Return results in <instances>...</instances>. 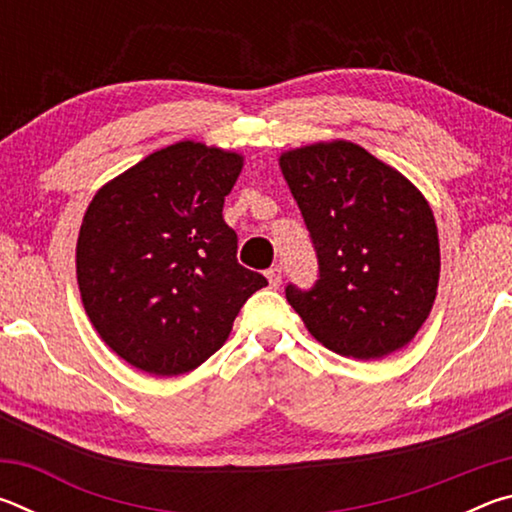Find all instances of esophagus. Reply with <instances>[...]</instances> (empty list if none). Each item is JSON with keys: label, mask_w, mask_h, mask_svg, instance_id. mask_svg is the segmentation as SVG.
I'll use <instances>...</instances> for the list:
<instances>
[{"label": "esophagus", "mask_w": 512, "mask_h": 512, "mask_svg": "<svg viewBox=\"0 0 512 512\" xmlns=\"http://www.w3.org/2000/svg\"><path fill=\"white\" fill-rule=\"evenodd\" d=\"M266 280H268V284H271V287H280V284H282V268L280 266L268 268Z\"/></svg>", "instance_id": "esophagus-1"}]
</instances>
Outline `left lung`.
Here are the masks:
<instances>
[{
  "label": "left lung",
  "instance_id": "obj_1",
  "mask_svg": "<svg viewBox=\"0 0 512 512\" xmlns=\"http://www.w3.org/2000/svg\"><path fill=\"white\" fill-rule=\"evenodd\" d=\"M280 169L318 255L314 287H287L309 334L361 361L411 343L440 277L427 198L391 164L348 140L284 151Z\"/></svg>",
  "mask_w": 512,
  "mask_h": 512
}]
</instances>
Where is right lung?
Returning <instances> with one entry per match:
<instances>
[{
    "label": "right lung",
    "mask_w": 512,
    "mask_h": 512,
    "mask_svg": "<svg viewBox=\"0 0 512 512\" xmlns=\"http://www.w3.org/2000/svg\"><path fill=\"white\" fill-rule=\"evenodd\" d=\"M244 155L176 142L94 194L76 241L90 323L117 357L158 377L201 366L228 341L266 277L237 262L223 221Z\"/></svg>",
    "instance_id": "obj_1"
}]
</instances>
